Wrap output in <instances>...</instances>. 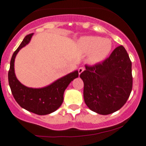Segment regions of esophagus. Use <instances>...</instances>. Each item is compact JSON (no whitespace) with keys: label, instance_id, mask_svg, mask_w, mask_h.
<instances>
[{"label":"esophagus","instance_id":"esophagus-1","mask_svg":"<svg viewBox=\"0 0 146 146\" xmlns=\"http://www.w3.org/2000/svg\"><path fill=\"white\" fill-rule=\"evenodd\" d=\"M84 70H85V68L84 67H80L78 68V73L79 74H80V73H82V72L84 71Z\"/></svg>","mask_w":146,"mask_h":146}]
</instances>
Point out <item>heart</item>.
<instances>
[{"label": "heart", "instance_id": "heart-1", "mask_svg": "<svg viewBox=\"0 0 146 146\" xmlns=\"http://www.w3.org/2000/svg\"><path fill=\"white\" fill-rule=\"evenodd\" d=\"M80 45L85 53H90V61L92 63L102 61L109 55L112 48L111 40L100 36H85L80 40Z\"/></svg>", "mask_w": 146, "mask_h": 146}]
</instances>
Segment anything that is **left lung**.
Instances as JSON below:
<instances>
[{
	"instance_id": "1",
	"label": "left lung",
	"mask_w": 146,
	"mask_h": 146,
	"mask_svg": "<svg viewBox=\"0 0 146 146\" xmlns=\"http://www.w3.org/2000/svg\"><path fill=\"white\" fill-rule=\"evenodd\" d=\"M84 82L83 97L90 110L107 115L120 110L130 96L133 86L131 61L123 46L94 66L85 65L80 75Z\"/></svg>"
}]
</instances>
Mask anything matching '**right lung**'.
I'll use <instances>...</instances> for the list:
<instances>
[{
	"mask_svg": "<svg viewBox=\"0 0 146 146\" xmlns=\"http://www.w3.org/2000/svg\"><path fill=\"white\" fill-rule=\"evenodd\" d=\"M32 35L33 33L27 35L13 53L8 71V82L12 94L20 107L38 115H46L55 111L61 105L65 90L73 79L78 77V72L76 70L69 73L42 88H27L23 85L15 74V58L18 51L29 43Z\"/></svg>",
	"mask_w": 146,
	"mask_h": 146,
	"instance_id": "1",
	"label": "right lung"
}]
</instances>
